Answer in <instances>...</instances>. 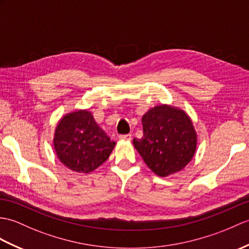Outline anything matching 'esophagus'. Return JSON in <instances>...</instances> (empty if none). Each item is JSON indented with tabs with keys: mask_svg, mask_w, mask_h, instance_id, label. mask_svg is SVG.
<instances>
[{
	"mask_svg": "<svg viewBox=\"0 0 249 249\" xmlns=\"http://www.w3.org/2000/svg\"><path fill=\"white\" fill-rule=\"evenodd\" d=\"M119 139L122 141H130L131 140V135L127 134V135H121L119 136Z\"/></svg>",
	"mask_w": 249,
	"mask_h": 249,
	"instance_id": "esophagus-1",
	"label": "esophagus"
}]
</instances>
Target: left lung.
<instances>
[{
    "instance_id": "1",
    "label": "left lung",
    "mask_w": 249,
    "mask_h": 249,
    "mask_svg": "<svg viewBox=\"0 0 249 249\" xmlns=\"http://www.w3.org/2000/svg\"><path fill=\"white\" fill-rule=\"evenodd\" d=\"M143 137L134 145L156 175L166 177L181 171L196 151L197 135L183 110L170 105L156 106L142 117Z\"/></svg>"
}]
</instances>
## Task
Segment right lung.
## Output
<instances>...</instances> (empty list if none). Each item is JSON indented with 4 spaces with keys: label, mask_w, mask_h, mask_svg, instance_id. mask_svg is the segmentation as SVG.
<instances>
[{
    "label": "right lung",
    "mask_w": 249,
    "mask_h": 249,
    "mask_svg": "<svg viewBox=\"0 0 249 249\" xmlns=\"http://www.w3.org/2000/svg\"><path fill=\"white\" fill-rule=\"evenodd\" d=\"M114 145L88 110L66 114L55 129L57 157L74 172L88 174L94 171L108 159Z\"/></svg>",
    "instance_id": "add662e5"
}]
</instances>
